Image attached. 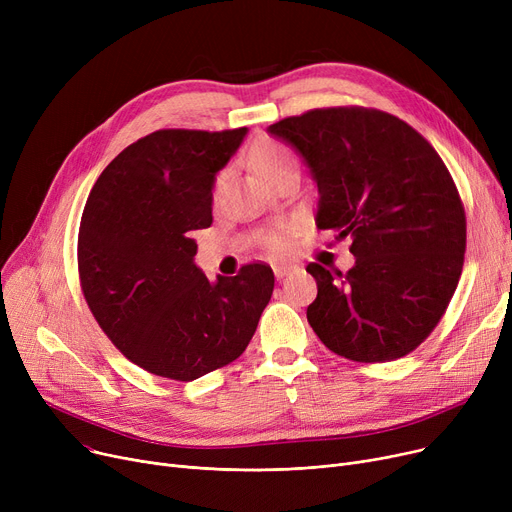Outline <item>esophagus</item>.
I'll return each mask as SVG.
<instances>
[{
	"label": "esophagus",
	"instance_id": "1",
	"mask_svg": "<svg viewBox=\"0 0 512 512\" xmlns=\"http://www.w3.org/2000/svg\"><path fill=\"white\" fill-rule=\"evenodd\" d=\"M290 272H292V265H286V263H278V265H274V276H276L278 280L286 278Z\"/></svg>",
	"mask_w": 512,
	"mask_h": 512
}]
</instances>
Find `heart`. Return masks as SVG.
I'll return each instance as SVG.
<instances>
[{
	"instance_id": "heart-1",
	"label": "heart",
	"mask_w": 512,
	"mask_h": 512,
	"mask_svg": "<svg viewBox=\"0 0 512 512\" xmlns=\"http://www.w3.org/2000/svg\"><path fill=\"white\" fill-rule=\"evenodd\" d=\"M251 161H253V168L261 180H267V178L282 174L286 170H297V161H294L290 151L274 141H261L253 149ZM265 242L274 253L286 251V238L282 234H270L265 238Z\"/></svg>"
}]
</instances>
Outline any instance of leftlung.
I'll return each instance as SVG.
<instances>
[{
	"label": "left lung",
	"instance_id": "obj_1",
	"mask_svg": "<svg viewBox=\"0 0 512 512\" xmlns=\"http://www.w3.org/2000/svg\"><path fill=\"white\" fill-rule=\"evenodd\" d=\"M267 132L297 151L317 184L319 230L351 236L346 274L309 263L313 332L340 357L409 355L444 315L463 272L465 209L444 161L386 112L328 107Z\"/></svg>",
	"mask_w": 512,
	"mask_h": 512
}]
</instances>
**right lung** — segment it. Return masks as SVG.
<instances>
[{
  "label": "right lung",
  "mask_w": 512,
  "mask_h": 512,
  "mask_svg": "<svg viewBox=\"0 0 512 512\" xmlns=\"http://www.w3.org/2000/svg\"><path fill=\"white\" fill-rule=\"evenodd\" d=\"M157 130L97 178L78 230V274L97 324L149 373L178 382L238 359L274 292V272L245 265L209 282L195 230L209 228L215 176L247 137Z\"/></svg>",
  "instance_id": "1"
}]
</instances>
